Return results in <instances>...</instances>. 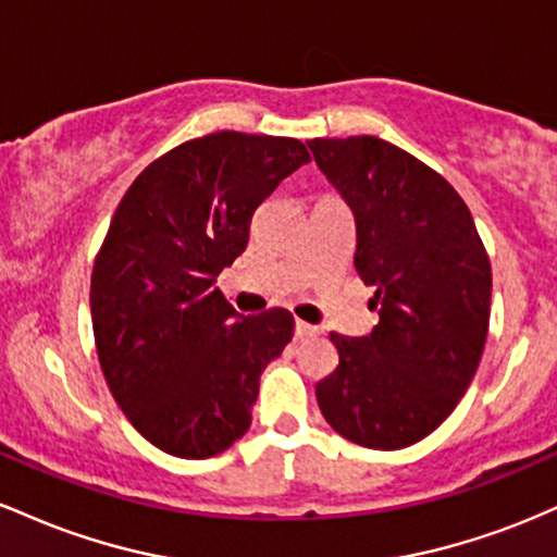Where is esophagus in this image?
Listing matches in <instances>:
<instances>
[{
    "label": "esophagus",
    "mask_w": 557,
    "mask_h": 557,
    "mask_svg": "<svg viewBox=\"0 0 557 557\" xmlns=\"http://www.w3.org/2000/svg\"><path fill=\"white\" fill-rule=\"evenodd\" d=\"M317 335H322V330L319 327H314V324H306V322H296V337L298 341H309V337H317Z\"/></svg>",
    "instance_id": "obj_1"
}]
</instances>
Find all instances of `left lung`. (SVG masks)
I'll return each instance as SVG.
<instances>
[{"label":"left lung","instance_id":"left-lung-1","mask_svg":"<svg viewBox=\"0 0 557 557\" xmlns=\"http://www.w3.org/2000/svg\"><path fill=\"white\" fill-rule=\"evenodd\" d=\"M356 216L354 267L380 324L332 332L341 363L317 382L322 417L350 443L400 450L437 430L474 380L492 270L474 216L440 172L374 136L309 140Z\"/></svg>","mask_w":557,"mask_h":557}]
</instances>
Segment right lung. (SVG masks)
Returning <instances> with one entry per match:
<instances>
[{"label":"right lung","mask_w":557,"mask_h":557,"mask_svg":"<svg viewBox=\"0 0 557 557\" xmlns=\"http://www.w3.org/2000/svg\"><path fill=\"white\" fill-rule=\"evenodd\" d=\"M309 159L296 138L209 133L154 159L112 216L91 274L96 354L127 421L170 456H216L251 426L293 314L240 317L214 283L259 203Z\"/></svg>","instance_id":"add662e5"}]
</instances>
